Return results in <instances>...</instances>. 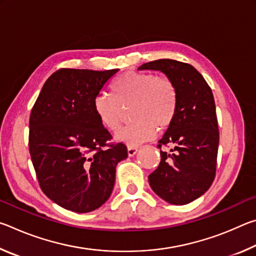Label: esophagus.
Listing matches in <instances>:
<instances>
[{"label": "esophagus", "mask_w": 256, "mask_h": 256, "mask_svg": "<svg viewBox=\"0 0 256 256\" xmlns=\"http://www.w3.org/2000/svg\"><path fill=\"white\" fill-rule=\"evenodd\" d=\"M138 152V148L136 146H128V154L130 157H133L134 154H136Z\"/></svg>", "instance_id": "esophagus-1"}]
</instances>
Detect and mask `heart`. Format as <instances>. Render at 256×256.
Masks as SVG:
<instances>
[{
  "label": "heart",
  "instance_id": "obj_1",
  "mask_svg": "<svg viewBox=\"0 0 256 256\" xmlns=\"http://www.w3.org/2000/svg\"><path fill=\"white\" fill-rule=\"evenodd\" d=\"M112 94L94 98L97 118L110 131L118 128L123 110H128L133 122L116 133V140L136 146L164 131L174 122L178 106V94L174 82L150 72H126L112 84Z\"/></svg>",
  "mask_w": 256,
  "mask_h": 256
}]
</instances>
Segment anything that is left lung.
Instances as JSON below:
<instances>
[{
    "instance_id": "8db88e82",
    "label": "left lung",
    "mask_w": 256,
    "mask_h": 256,
    "mask_svg": "<svg viewBox=\"0 0 256 256\" xmlns=\"http://www.w3.org/2000/svg\"><path fill=\"white\" fill-rule=\"evenodd\" d=\"M138 70L162 71L176 86V118L158 141L162 160L148 178L162 200L188 204L209 190L216 176L219 130L212 90L196 68L180 60H152ZM164 146L170 151L162 152Z\"/></svg>"
}]
</instances>
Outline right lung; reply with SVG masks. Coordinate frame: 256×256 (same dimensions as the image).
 <instances>
[{
	"label": "right lung",
	"instance_id": "right-lung-1",
	"mask_svg": "<svg viewBox=\"0 0 256 256\" xmlns=\"http://www.w3.org/2000/svg\"><path fill=\"white\" fill-rule=\"evenodd\" d=\"M118 68H60L38 96L29 118V152L42 192L79 214L98 209L110 196L116 164L126 146L110 144L94 100Z\"/></svg>",
	"mask_w": 256,
	"mask_h": 256
}]
</instances>
